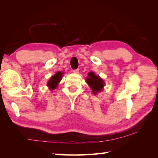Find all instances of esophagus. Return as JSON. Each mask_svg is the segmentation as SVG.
<instances>
[{"label": "esophagus", "mask_w": 158, "mask_h": 158, "mask_svg": "<svg viewBox=\"0 0 158 158\" xmlns=\"http://www.w3.org/2000/svg\"><path fill=\"white\" fill-rule=\"evenodd\" d=\"M79 69H74L73 70V73H79Z\"/></svg>", "instance_id": "obj_1"}]
</instances>
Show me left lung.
<instances>
[{
  "label": "left lung",
  "mask_w": 158,
  "mask_h": 158,
  "mask_svg": "<svg viewBox=\"0 0 158 158\" xmlns=\"http://www.w3.org/2000/svg\"><path fill=\"white\" fill-rule=\"evenodd\" d=\"M86 81L89 85L94 94L101 91L104 87L103 80L100 79L98 76H96L93 72L88 73V77H87Z\"/></svg>",
  "instance_id": "1"
}]
</instances>
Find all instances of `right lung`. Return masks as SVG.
Here are the masks:
<instances>
[{
	"label": "right lung",
	"mask_w": 158,
	"mask_h": 158,
	"mask_svg": "<svg viewBox=\"0 0 158 158\" xmlns=\"http://www.w3.org/2000/svg\"><path fill=\"white\" fill-rule=\"evenodd\" d=\"M62 73L60 71L57 72L54 75L51 77V79H49V81L48 83V85L49 86V89L51 90L54 89L57 86H58V83L60 81V80L62 79Z\"/></svg>",
	"instance_id": "1"
}]
</instances>
